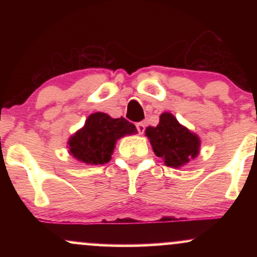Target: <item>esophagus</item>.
<instances>
[{
	"instance_id": "obj_1",
	"label": "esophagus",
	"mask_w": 257,
	"mask_h": 257,
	"mask_svg": "<svg viewBox=\"0 0 257 257\" xmlns=\"http://www.w3.org/2000/svg\"><path fill=\"white\" fill-rule=\"evenodd\" d=\"M137 129H138L139 134H143V133L145 132V124H144L143 122L138 123V124H137Z\"/></svg>"
}]
</instances>
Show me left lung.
I'll return each instance as SVG.
<instances>
[{
    "instance_id": "obj_1",
    "label": "left lung",
    "mask_w": 257,
    "mask_h": 257,
    "mask_svg": "<svg viewBox=\"0 0 257 257\" xmlns=\"http://www.w3.org/2000/svg\"><path fill=\"white\" fill-rule=\"evenodd\" d=\"M145 135L153 152L163 159L167 167L178 169L199 155L200 139L174 117L170 112L159 116L157 126H147Z\"/></svg>"
}]
</instances>
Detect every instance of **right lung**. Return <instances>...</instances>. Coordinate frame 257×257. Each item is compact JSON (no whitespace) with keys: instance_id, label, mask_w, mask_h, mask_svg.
<instances>
[{"instance_id":"right-lung-1","label":"right lung","mask_w":257,"mask_h":257,"mask_svg":"<svg viewBox=\"0 0 257 257\" xmlns=\"http://www.w3.org/2000/svg\"><path fill=\"white\" fill-rule=\"evenodd\" d=\"M137 133L135 125L123 117L112 118L104 112H95L70 137L67 149L76 161L87 166L105 164L110 162L117 140Z\"/></svg>"}]
</instances>
